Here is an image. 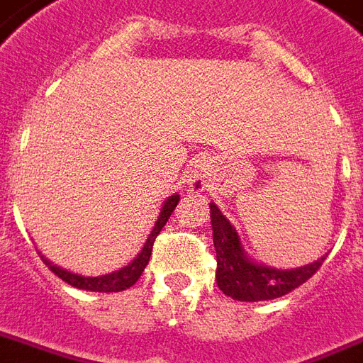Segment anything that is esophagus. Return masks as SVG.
I'll use <instances>...</instances> for the list:
<instances>
[{
	"mask_svg": "<svg viewBox=\"0 0 363 363\" xmlns=\"http://www.w3.org/2000/svg\"><path fill=\"white\" fill-rule=\"evenodd\" d=\"M207 182H209L207 165L206 163H196L190 169V175H188V186H190L192 192H201L207 186Z\"/></svg>",
	"mask_w": 363,
	"mask_h": 363,
	"instance_id": "1",
	"label": "esophagus"
}]
</instances>
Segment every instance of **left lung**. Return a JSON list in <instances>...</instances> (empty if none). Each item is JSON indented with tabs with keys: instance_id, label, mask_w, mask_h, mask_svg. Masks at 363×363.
<instances>
[{
	"instance_id": "left-lung-1",
	"label": "left lung",
	"mask_w": 363,
	"mask_h": 363,
	"mask_svg": "<svg viewBox=\"0 0 363 363\" xmlns=\"http://www.w3.org/2000/svg\"><path fill=\"white\" fill-rule=\"evenodd\" d=\"M211 209L213 245L217 253V286L220 291L236 301H270L293 291L303 286L304 281L318 272L325 261V255L318 261L298 268L268 267L257 262L243 249L242 240L238 236L234 225L223 215L215 203H209Z\"/></svg>"
}]
</instances>
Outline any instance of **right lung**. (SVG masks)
<instances>
[{"label":"right lung","mask_w":363,"mask_h":363,"mask_svg":"<svg viewBox=\"0 0 363 363\" xmlns=\"http://www.w3.org/2000/svg\"><path fill=\"white\" fill-rule=\"evenodd\" d=\"M181 200V194H173L167 200L163 201L162 209H160V215L156 218V225L152 228V232L148 234V240L140 249V253H137V257L133 259L127 267L116 270V272L102 274V276H82V274L70 272L66 268H60L57 264H52L49 259H45V255H41L43 262L47 267L51 268L52 272L59 276L60 280H65L66 284H70L72 287H77V289H83V291H96V293H118L123 291V289H129V287L135 284V281L140 278V274L145 272L146 264L150 261L152 255V245H154V240L162 232V228L167 223V218L171 217V213L177 207Z\"/></svg>","instance_id":"right-lung-1"}]
</instances>
